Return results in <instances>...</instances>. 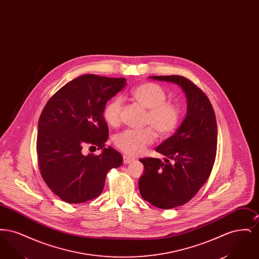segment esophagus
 Masks as SVG:
<instances>
[{
    "label": "esophagus",
    "instance_id": "obj_1",
    "mask_svg": "<svg viewBox=\"0 0 259 259\" xmlns=\"http://www.w3.org/2000/svg\"><path fill=\"white\" fill-rule=\"evenodd\" d=\"M134 159L133 158H131V157H129V156H127V155H124L123 156V162L124 164H129V163H131V162H133Z\"/></svg>",
    "mask_w": 259,
    "mask_h": 259
}]
</instances>
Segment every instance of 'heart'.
I'll list each match as a JSON object with an SVG mask.
<instances>
[{"instance_id":"b5f03b06","label":"heart","mask_w":259,"mask_h":259,"mask_svg":"<svg viewBox=\"0 0 259 259\" xmlns=\"http://www.w3.org/2000/svg\"><path fill=\"white\" fill-rule=\"evenodd\" d=\"M130 95L138 105L148 110L144 124L153 128L148 126L141 130H125L115 136L114 145L125 154L137 156L154 142L156 138L155 130L160 137L172 134L178 127L180 111L176 105L166 101V91L156 83H142L132 89ZM121 111L122 100L119 97L111 99L103 110L105 121L111 127L118 126L121 120Z\"/></svg>"}]
</instances>
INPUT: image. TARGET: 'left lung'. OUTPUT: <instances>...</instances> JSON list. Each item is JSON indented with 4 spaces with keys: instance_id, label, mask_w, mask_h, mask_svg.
I'll list each match as a JSON object with an SVG mask.
<instances>
[{
    "instance_id": "1",
    "label": "left lung",
    "mask_w": 259,
    "mask_h": 259,
    "mask_svg": "<svg viewBox=\"0 0 259 259\" xmlns=\"http://www.w3.org/2000/svg\"><path fill=\"white\" fill-rule=\"evenodd\" d=\"M150 78L178 84L185 92L187 111L174 135L155 150L165 156L142 158V197L154 207L172 209L185 205L208 181L217 154L218 126L206 94L182 75H153Z\"/></svg>"
}]
</instances>
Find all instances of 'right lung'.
I'll list each match as a JSON object with an SVG mask.
<instances>
[{
  "mask_svg": "<svg viewBox=\"0 0 259 259\" xmlns=\"http://www.w3.org/2000/svg\"><path fill=\"white\" fill-rule=\"evenodd\" d=\"M126 84L124 77L83 74L61 87L41 111L37 164L45 183L63 201L79 204L97 197L108 172L121 166V154L105 148L109 127L103 110ZM87 146L103 151L84 155Z\"/></svg>",
  "mask_w": 259,
  "mask_h": 259,
  "instance_id": "add662e5",
  "label": "right lung"
}]
</instances>
